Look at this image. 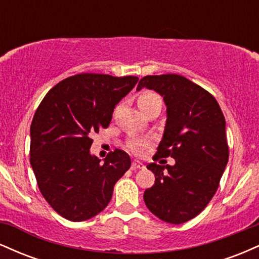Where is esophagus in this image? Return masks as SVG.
I'll return each instance as SVG.
<instances>
[{
    "instance_id": "1",
    "label": "esophagus",
    "mask_w": 259,
    "mask_h": 259,
    "mask_svg": "<svg viewBox=\"0 0 259 259\" xmlns=\"http://www.w3.org/2000/svg\"><path fill=\"white\" fill-rule=\"evenodd\" d=\"M145 164L144 163L139 162V160H134L132 164V170H136V169H144Z\"/></svg>"
}]
</instances>
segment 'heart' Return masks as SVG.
Wrapping results in <instances>:
<instances>
[{
  "label": "heart",
  "mask_w": 259,
  "mask_h": 259,
  "mask_svg": "<svg viewBox=\"0 0 259 259\" xmlns=\"http://www.w3.org/2000/svg\"><path fill=\"white\" fill-rule=\"evenodd\" d=\"M156 97H158V96L154 94H144L139 99V103L146 102V101L153 100V99H156ZM144 145H145V141H142V140H140V139H134L129 142V148L132 151H134V152H139V151L144 147Z\"/></svg>",
  "instance_id": "b5f03b06"
}]
</instances>
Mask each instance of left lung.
Here are the masks:
<instances>
[{"instance_id":"obj_1","label":"left lung","mask_w":259,"mask_h":259,"mask_svg":"<svg viewBox=\"0 0 259 259\" xmlns=\"http://www.w3.org/2000/svg\"><path fill=\"white\" fill-rule=\"evenodd\" d=\"M144 88L159 94L167 107L156 156L175 159L174 165H147L156 181L144 201L160 221L183 224L200 214L218 189L229 159L225 118L209 92L181 75L145 76L136 91Z\"/></svg>"}]
</instances>
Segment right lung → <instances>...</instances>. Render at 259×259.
<instances>
[{
	"mask_svg": "<svg viewBox=\"0 0 259 259\" xmlns=\"http://www.w3.org/2000/svg\"><path fill=\"white\" fill-rule=\"evenodd\" d=\"M138 76L84 73L47 92L30 126V164L38 189L59 215L84 222L108 206L115 183L132 165L121 150L103 163L91 154V135L107 127Z\"/></svg>",
	"mask_w": 259,
	"mask_h": 259,
	"instance_id": "obj_1",
	"label": "right lung"
}]
</instances>
